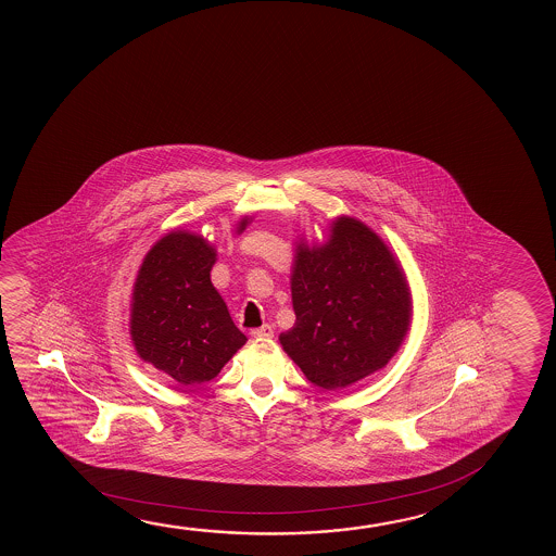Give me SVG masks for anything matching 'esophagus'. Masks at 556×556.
<instances>
[{"label":"esophagus","instance_id":"esophagus-1","mask_svg":"<svg viewBox=\"0 0 556 556\" xmlns=\"http://www.w3.org/2000/svg\"><path fill=\"white\" fill-rule=\"evenodd\" d=\"M250 334L254 337V339H271L274 337V327L271 325H262V327H257V329H252Z\"/></svg>","mask_w":556,"mask_h":556}]
</instances>
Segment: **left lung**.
I'll return each mask as SVG.
<instances>
[{"instance_id": "8db88e82", "label": "left lung", "mask_w": 556, "mask_h": 556, "mask_svg": "<svg viewBox=\"0 0 556 556\" xmlns=\"http://www.w3.org/2000/svg\"><path fill=\"white\" fill-rule=\"evenodd\" d=\"M291 291L296 321L279 337L282 351L325 391L384 368L410 329L401 264L354 217H337L324 244H296Z\"/></svg>"}]
</instances>
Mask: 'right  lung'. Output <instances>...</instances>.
Instances as JSON below:
<instances>
[{"instance_id": "add662e5", "label": "right lung", "mask_w": 556, "mask_h": 556, "mask_svg": "<svg viewBox=\"0 0 556 556\" xmlns=\"http://www.w3.org/2000/svg\"><path fill=\"white\" fill-rule=\"evenodd\" d=\"M248 223L240 219L239 235ZM215 256L202 235L172 231L150 248L132 289L138 356L182 387L212 381L247 342L210 279Z\"/></svg>"}]
</instances>
